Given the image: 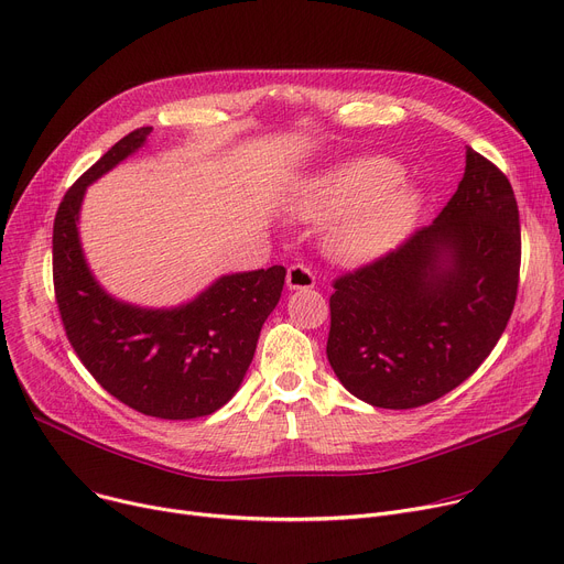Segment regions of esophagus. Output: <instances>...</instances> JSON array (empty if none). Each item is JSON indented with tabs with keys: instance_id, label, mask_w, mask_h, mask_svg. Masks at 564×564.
<instances>
[{
	"instance_id": "1",
	"label": "esophagus",
	"mask_w": 564,
	"mask_h": 564,
	"mask_svg": "<svg viewBox=\"0 0 564 564\" xmlns=\"http://www.w3.org/2000/svg\"><path fill=\"white\" fill-rule=\"evenodd\" d=\"M316 284V275L307 264H293L286 271V286L289 289H312Z\"/></svg>"
}]
</instances>
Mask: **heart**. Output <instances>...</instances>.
Instances as JSON below:
<instances>
[{"label": "heart", "instance_id": "heart-1", "mask_svg": "<svg viewBox=\"0 0 564 564\" xmlns=\"http://www.w3.org/2000/svg\"><path fill=\"white\" fill-rule=\"evenodd\" d=\"M400 181L398 162L364 158L314 181L295 209L305 219H329L355 209L334 230L332 250L343 259H366L395 243L420 207V194Z\"/></svg>", "mask_w": 564, "mask_h": 564}]
</instances>
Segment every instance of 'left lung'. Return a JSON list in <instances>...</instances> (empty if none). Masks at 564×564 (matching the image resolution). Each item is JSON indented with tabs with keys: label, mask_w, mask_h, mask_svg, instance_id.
I'll return each instance as SVG.
<instances>
[{
	"label": "left lung",
	"mask_w": 564,
	"mask_h": 564,
	"mask_svg": "<svg viewBox=\"0 0 564 564\" xmlns=\"http://www.w3.org/2000/svg\"><path fill=\"white\" fill-rule=\"evenodd\" d=\"M522 264L506 173L467 147L456 194L431 226L334 280L327 359L379 409H415L463 383L501 338Z\"/></svg>",
	"instance_id": "obj_1"
}]
</instances>
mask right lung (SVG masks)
I'll return each mask as SVG.
<instances>
[{"mask_svg":"<svg viewBox=\"0 0 564 564\" xmlns=\"http://www.w3.org/2000/svg\"><path fill=\"white\" fill-rule=\"evenodd\" d=\"M151 131L144 126L121 138L65 192L54 219V293L76 357L112 398L144 415L192 420L237 393L286 271L224 275L176 310L126 305L95 282L76 228L85 187L135 153Z\"/></svg>","mask_w":564,"mask_h":564,"instance_id":"1","label":"right lung"}]
</instances>
